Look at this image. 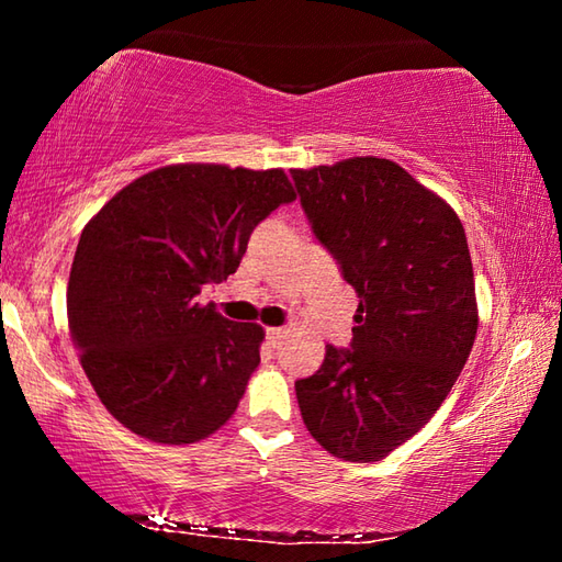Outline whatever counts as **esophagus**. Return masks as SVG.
I'll return each mask as SVG.
<instances>
[{
  "label": "esophagus",
  "mask_w": 562,
  "mask_h": 562,
  "mask_svg": "<svg viewBox=\"0 0 562 562\" xmlns=\"http://www.w3.org/2000/svg\"><path fill=\"white\" fill-rule=\"evenodd\" d=\"M284 335H288V331H284L282 327H270V329H268V341H270L272 347H280Z\"/></svg>",
  "instance_id": "esophagus-1"
}]
</instances>
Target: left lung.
Here are the masks:
<instances>
[{
    "mask_svg": "<svg viewBox=\"0 0 562 562\" xmlns=\"http://www.w3.org/2000/svg\"><path fill=\"white\" fill-rule=\"evenodd\" d=\"M317 240L359 307L349 349L294 382L307 431L331 456L369 463L429 424L479 329L473 265L453 207L386 158L292 168Z\"/></svg>",
    "mask_w": 562,
    "mask_h": 562,
    "instance_id": "left-lung-1",
    "label": "left lung"
}]
</instances>
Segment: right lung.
I'll use <instances>...</instances> for the list:
<instances>
[{
	"mask_svg": "<svg viewBox=\"0 0 562 562\" xmlns=\"http://www.w3.org/2000/svg\"><path fill=\"white\" fill-rule=\"evenodd\" d=\"M294 198L282 168L176 164L133 180L83 227L69 331L93 392L126 429L183 446L235 414L265 329L195 297L237 270L255 225Z\"/></svg>",
	"mask_w": 562,
	"mask_h": 562,
	"instance_id": "add662e5",
	"label": "right lung"
}]
</instances>
